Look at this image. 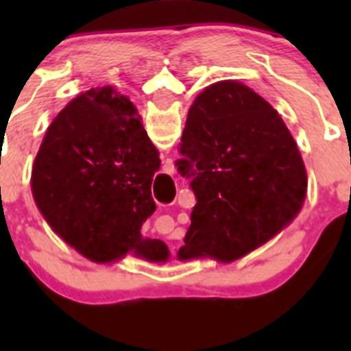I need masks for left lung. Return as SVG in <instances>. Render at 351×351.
<instances>
[{
    "mask_svg": "<svg viewBox=\"0 0 351 351\" xmlns=\"http://www.w3.org/2000/svg\"><path fill=\"white\" fill-rule=\"evenodd\" d=\"M179 173L197 204L179 258L234 262L299 214L308 176L295 141L272 105L235 80L195 98L179 145Z\"/></svg>",
    "mask_w": 351,
    "mask_h": 351,
    "instance_id": "1",
    "label": "left lung"
}]
</instances>
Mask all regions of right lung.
<instances>
[{"mask_svg": "<svg viewBox=\"0 0 351 351\" xmlns=\"http://www.w3.org/2000/svg\"><path fill=\"white\" fill-rule=\"evenodd\" d=\"M160 163L132 101L108 86L89 89L49 126L31 190L56 234L84 256L112 262L133 251L163 262L165 244L141 234L156 209L151 184Z\"/></svg>", "mask_w": 351, "mask_h": 351, "instance_id": "right-lung-1", "label": "right lung"}]
</instances>
